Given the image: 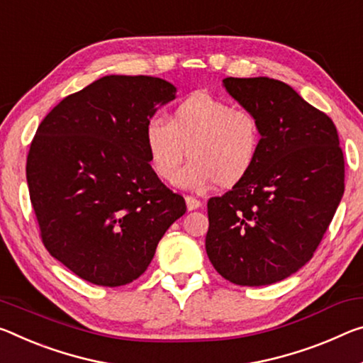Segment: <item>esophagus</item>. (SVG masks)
I'll use <instances>...</instances> for the list:
<instances>
[{
    "label": "esophagus",
    "instance_id": "1",
    "mask_svg": "<svg viewBox=\"0 0 363 363\" xmlns=\"http://www.w3.org/2000/svg\"><path fill=\"white\" fill-rule=\"evenodd\" d=\"M186 205H187V210L192 211V210L200 208V206H202V202H200V200H197L195 197H191V195H187Z\"/></svg>",
    "mask_w": 363,
    "mask_h": 363
}]
</instances>
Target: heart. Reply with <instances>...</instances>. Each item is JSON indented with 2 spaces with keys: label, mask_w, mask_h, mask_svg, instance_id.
<instances>
[{
  "label": "heart",
  "mask_w": 363,
  "mask_h": 363,
  "mask_svg": "<svg viewBox=\"0 0 363 363\" xmlns=\"http://www.w3.org/2000/svg\"><path fill=\"white\" fill-rule=\"evenodd\" d=\"M145 147L152 169L161 181L179 179L186 187L218 184L231 189L255 168L262 150V129L257 116L245 108L206 91L189 95L169 114V123L152 118L145 125Z\"/></svg>",
  "instance_id": "b5f03b06"
}]
</instances>
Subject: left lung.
<instances>
[{
  "label": "left lung",
  "instance_id": "obj_1",
  "mask_svg": "<svg viewBox=\"0 0 363 363\" xmlns=\"http://www.w3.org/2000/svg\"><path fill=\"white\" fill-rule=\"evenodd\" d=\"M223 87L257 116L262 150L242 182L208 200L206 255L234 284H273L313 257L341 202L337 130L281 80L226 77Z\"/></svg>",
  "mask_w": 363,
  "mask_h": 363
}]
</instances>
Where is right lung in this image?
I'll use <instances>...</instances> for the list:
<instances>
[{"instance_id":"right-lung-1","label":"right lung","mask_w":363,"mask_h":363,"mask_svg":"<svg viewBox=\"0 0 363 363\" xmlns=\"http://www.w3.org/2000/svg\"><path fill=\"white\" fill-rule=\"evenodd\" d=\"M177 89L150 76H105L66 96L38 125L27 184L47 250L79 278H139L186 213L150 166L145 125Z\"/></svg>"}]
</instances>
